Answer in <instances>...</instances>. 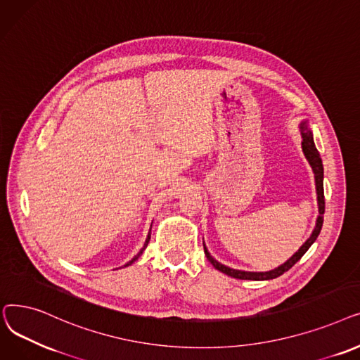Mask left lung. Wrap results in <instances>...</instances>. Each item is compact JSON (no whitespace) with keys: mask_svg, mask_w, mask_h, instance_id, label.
Here are the masks:
<instances>
[{"mask_svg":"<svg viewBox=\"0 0 360 360\" xmlns=\"http://www.w3.org/2000/svg\"><path fill=\"white\" fill-rule=\"evenodd\" d=\"M302 138H303V142H302V148H303V152H304V157L306 160L309 161L314 173H315V181H316V193H318V207H319V217H318V221H316V227L312 233V236L307 238V240L304 242V245L290 258L285 264H283L281 266L272 269V271H268V272H246V271H237V269H231L226 265H222L219 262H217L212 256L210 255V252L207 250V248H205L203 245V250H205V255H207L208 261L214 265L215 269L221 271L227 274V276L233 277V278H238V280H255V281H259V280H272V278H277L280 276H283V274L285 271H288L290 268H292L302 256L307 252V249H309L312 246V243L316 240V237L319 236L321 233V229H322V222H323V212H325V199H323V167H322V160L319 157V152L316 150V146L314 143V138H312V131L307 130V126L306 123L302 124Z\"/></svg>","mask_w":360,"mask_h":360,"instance_id":"obj_1","label":"left lung"}]
</instances>
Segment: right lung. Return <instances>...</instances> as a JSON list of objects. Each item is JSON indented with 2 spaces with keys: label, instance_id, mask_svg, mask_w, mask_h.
<instances>
[{
  "label": "right lung",
  "instance_id": "1",
  "mask_svg": "<svg viewBox=\"0 0 360 360\" xmlns=\"http://www.w3.org/2000/svg\"><path fill=\"white\" fill-rule=\"evenodd\" d=\"M149 238H150V231H149V234H148V238H146V242H145V246H143V248H142V249H141V252H139V253H138V255H136V256H134V258H133V259H131V261H130V262H129V264H126V265H124V266H127V265H131V264H133V262H134V261H136V259H138V258H139V256H141V255H142V252H143V250H145V248H146V246H148V243H149Z\"/></svg>",
  "mask_w": 360,
  "mask_h": 360
}]
</instances>
